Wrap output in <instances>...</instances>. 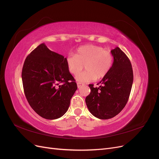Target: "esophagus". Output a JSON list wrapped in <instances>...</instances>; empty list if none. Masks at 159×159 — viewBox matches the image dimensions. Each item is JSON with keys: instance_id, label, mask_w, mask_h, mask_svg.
Instances as JSON below:
<instances>
[{"instance_id": "esophagus-1", "label": "esophagus", "mask_w": 159, "mask_h": 159, "mask_svg": "<svg viewBox=\"0 0 159 159\" xmlns=\"http://www.w3.org/2000/svg\"><path fill=\"white\" fill-rule=\"evenodd\" d=\"M84 84H82V83H81V82H78L77 83V85H78V88H80V87H81V86H82Z\"/></svg>"}]
</instances>
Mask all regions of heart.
<instances>
[{"instance_id": "b5f03b06", "label": "heart", "mask_w": 159, "mask_h": 159, "mask_svg": "<svg viewBox=\"0 0 159 159\" xmlns=\"http://www.w3.org/2000/svg\"><path fill=\"white\" fill-rule=\"evenodd\" d=\"M66 62L68 71L77 75L83 70L86 71L76 76L80 82H89L106 76L112 68L113 56L103 47L96 45H85L76 50L75 56H68Z\"/></svg>"}]
</instances>
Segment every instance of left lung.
<instances>
[{
    "instance_id": "obj_1",
    "label": "left lung",
    "mask_w": 159,
    "mask_h": 159,
    "mask_svg": "<svg viewBox=\"0 0 159 159\" xmlns=\"http://www.w3.org/2000/svg\"><path fill=\"white\" fill-rule=\"evenodd\" d=\"M113 63L109 74L99 84V88L89 84L91 92L85 103L95 117L108 119L116 116L125 106L133 82L132 66L127 55L116 47L111 51Z\"/></svg>"
}]
</instances>
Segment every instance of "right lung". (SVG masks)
Wrapping results in <instances>:
<instances>
[{"label":"right lung","instance_id":"obj_1","mask_svg":"<svg viewBox=\"0 0 159 159\" xmlns=\"http://www.w3.org/2000/svg\"><path fill=\"white\" fill-rule=\"evenodd\" d=\"M66 59L43 43L26 57L24 63L22 80L25 96L33 110L44 119L63 116L78 89Z\"/></svg>","mask_w":159,"mask_h":159}]
</instances>
